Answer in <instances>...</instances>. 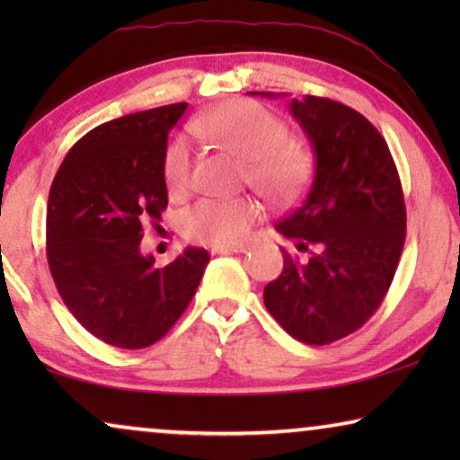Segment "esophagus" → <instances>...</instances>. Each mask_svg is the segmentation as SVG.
<instances>
[{
    "label": "esophagus",
    "mask_w": 460,
    "mask_h": 460,
    "mask_svg": "<svg viewBox=\"0 0 460 460\" xmlns=\"http://www.w3.org/2000/svg\"><path fill=\"white\" fill-rule=\"evenodd\" d=\"M249 244H226V247H211V255H228V253H244Z\"/></svg>",
    "instance_id": "esophagus-1"
}]
</instances>
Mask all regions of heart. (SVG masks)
I'll return each mask as SVG.
<instances>
[{"mask_svg": "<svg viewBox=\"0 0 460 460\" xmlns=\"http://www.w3.org/2000/svg\"><path fill=\"white\" fill-rule=\"evenodd\" d=\"M192 131L213 146L244 161V181L274 200L299 192L310 173V156L288 137L287 125L263 106L230 100L194 119ZM192 156L184 137L169 142L163 156V178L169 192H181L190 180ZM260 207L249 199L200 200L181 217L188 241L213 247L236 244L247 236Z\"/></svg>", "mask_w": 460, "mask_h": 460, "instance_id": "b5f03b06", "label": "heart"}]
</instances>
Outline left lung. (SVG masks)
Returning <instances> with one entry per match:
<instances>
[{"mask_svg": "<svg viewBox=\"0 0 460 460\" xmlns=\"http://www.w3.org/2000/svg\"><path fill=\"white\" fill-rule=\"evenodd\" d=\"M274 98L272 92L251 96ZM316 156L312 186L276 230L288 251L263 304L288 335L326 345L360 329L392 285L406 238V207L385 140L360 112L329 98L291 100Z\"/></svg>", "mask_w": 460, "mask_h": 460, "instance_id": "1", "label": "left lung"}]
</instances>
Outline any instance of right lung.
I'll return each instance as SVG.
<instances>
[{"mask_svg":"<svg viewBox=\"0 0 460 460\" xmlns=\"http://www.w3.org/2000/svg\"><path fill=\"white\" fill-rule=\"evenodd\" d=\"M188 109L159 106L106 121L81 137L49 188L48 263L85 331L121 349L159 341L190 304L209 253L188 247L156 268L140 243L167 207L163 156Z\"/></svg>","mask_w":460,"mask_h":460,"instance_id":"obj_1","label":"right lung"}]
</instances>
